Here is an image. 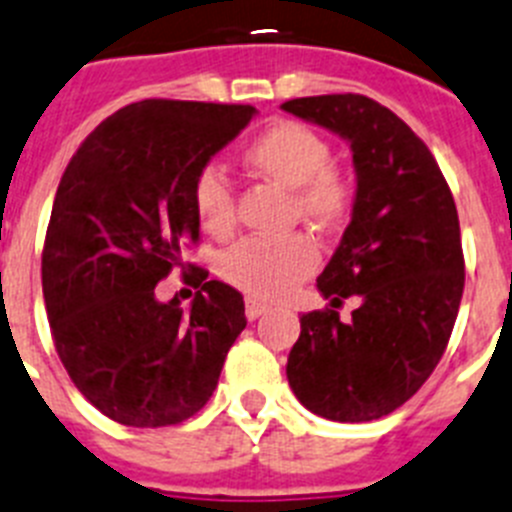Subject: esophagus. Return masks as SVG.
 Returning a JSON list of instances; mask_svg holds the SVG:
<instances>
[{
  "instance_id": "esophagus-1",
  "label": "esophagus",
  "mask_w": 512,
  "mask_h": 512,
  "mask_svg": "<svg viewBox=\"0 0 512 512\" xmlns=\"http://www.w3.org/2000/svg\"><path fill=\"white\" fill-rule=\"evenodd\" d=\"M268 311H270L268 304H262V301H257V299H247V309H244V314H247V319H250V322L260 319L262 314H268Z\"/></svg>"
}]
</instances>
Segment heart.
<instances>
[{
    "label": "heart",
    "mask_w": 512,
    "mask_h": 512,
    "mask_svg": "<svg viewBox=\"0 0 512 512\" xmlns=\"http://www.w3.org/2000/svg\"><path fill=\"white\" fill-rule=\"evenodd\" d=\"M330 157L327 139L296 121L270 123L242 149L244 167L291 190L293 213L322 231L340 229L355 203L353 180L332 167ZM193 208L198 224L213 237H229L234 231V193L219 170L206 167L195 175ZM317 265V244L306 234L281 239L250 237L226 252L221 273L252 299L278 301L306 281Z\"/></svg>",
    "instance_id": "1"
}]
</instances>
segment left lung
Here are the masks:
<instances>
[{
    "instance_id": "1",
    "label": "left lung",
    "mask_w": 512,
    "mask_h": 512,
    "mask_svg": "<svg viewBox=\"0 0 512 512\" xmlns=\"http://www.w3.org/2000/svg\"><path fill=\"white\" fill-rule=\"evenodd\" d=\"M283 110L353 151V216L317 288L332 309L301 317L288 353L293 394L314 415L371 422L402 407L441 361L464 293L456 203L441 167L399 115L366 95H319ZM362 306L342 323L336 306Z\"/></svg>"
}]
</instances>
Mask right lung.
Wrapping results in <instances>:
<instances>
[{
  "mask_svg": "<svg viewBox=\"0 0 512 512\" xmlns=\"http://www.w3.org/2000/svg\"><path fill=\"white\" fill-rule=\"evenodd\" d=\"M257 110L141 100L82 141L53 198L43 299L74 386L110 420L164 428L203 410L226 353L247 327L237 288L206 281L182 309L154 288L198 242L193 180Z\"/></svg>",
  "mask_w": 512,
  "mask_h": 512,
  "instance_id": "add662e5",
  "label": "right lung"
}]
</instances>
